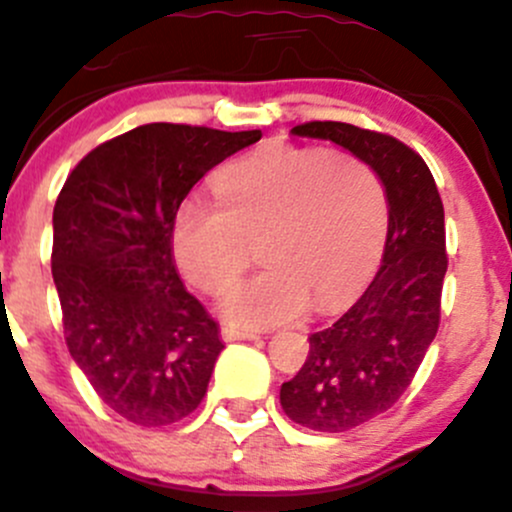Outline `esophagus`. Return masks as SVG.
I'll return each instance as SVG.
<instances>
[{"mask_svg": "<svg viewBox=\"0 0 512 512\" xmlns=\"http://www.w3.org/2000/svg\"><path fill=\"white\" fill-rule=\"evenodd\" d=\"M220 336H223V341H257L260 338V333L255 331H238V328H220Z\"/></svg>", "mask_w": 512, "mask_h": 512, "instance_id": "34e87169", "label": "esophagus"}]
</instances>
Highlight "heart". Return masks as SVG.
<instances>
[{"label": "heart", "instance_id": "1", "mask_svg": "<svg viewBox=\"0 0 512 512\" xmlns=\"http://www.w3.org/2000/svg\"><path fill=\"white\" fill-rule=\"evenodd\" d=\"M218 203L186 201L174 255L188 282L223 292L260 250L265 270L220 299L230 324L267 328L314 306L328 311L378 262L387 196L368 161L324 147L274 142L215 176Z\"/></svg>", "mask_w": 512, "mask_h": 512}]
</instances>
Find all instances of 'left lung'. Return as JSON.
Here are the masks:
<instances>
[{
	"label": "left lung",
	"mask_w": 512,
	"mask_h": 512,
	"mask_svg": "<svg viewBox=\"0 0 512 512\" xmlns=\"http://www.w3.org/2000/svg\"><path fill=\"white\" fill-rule=\"evenodd\" d=\"M292 132L368 161L390 206L383 267L341 319L311 333L309 358L279 390L292 422L338 434L390 410L437 336L449 267L444 206L424 159L392 134L348 122H304Z\"/></svg>",
	"instance_id": "left-lung-1"
}]
</instances>
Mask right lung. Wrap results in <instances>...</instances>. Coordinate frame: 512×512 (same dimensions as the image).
<instances>
[{
  "instance_id": "1",
  "label": "right lung",
  "mask_w": 512,
  "mask_h": 512,
  "mask_svg": "<svg viewBox=\"0 0 512 512\" xmlns=\"http://www.w3.org/2000/svg\"><path fill=\"white\" fill-rule=\"evenodd\" d=\"M260 137L152 122L98 144L58 193L51 272L66 346L127 422L174 424L206 397L225 346L176 272L174 220L215 164Z\"/></svg>"
}]
</instances>
